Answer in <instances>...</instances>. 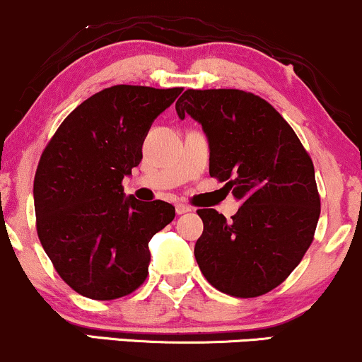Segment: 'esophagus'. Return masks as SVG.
I'll return each instance as SVG.
<instances>
[{"instance_id":"34e87169","label":"esophagus","mask_w":362,"mask_h":362,"mask_svg":"<svg viewBox=\"0 0 362 362\" xmlns=\"http://www.w3.org/2000/svg\"><path fill=\"white\" fill-rule=\"evenodd\" d=\"M175 211H177V214H185V213H189V211H192V207L187 206V204H177Z\"/></svg>"}]
</instances>
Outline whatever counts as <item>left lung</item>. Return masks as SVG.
<instances>
[{
	"label": "left lung",
	"mask_w": 362,
	"mask_h": 362,
	"mask_svg": "<svg viewBox=\"0 0 362 362\" xmlns=\"http://www.w3.org/2000/svg\"><path fill=\"white\" fill-rule=\"evenodd\" d=\"M175 109L202 124L209 175L242 202L230 221L216 209L197 211L204 223L194 248L199 269L224 294L262 296L288 279L313 242V161L279 112L250 91L190 88Z\"/></svg>",
	"instance_id": "obj_1"
}]
</instances>
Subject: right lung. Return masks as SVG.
<instances>
[{
	"mask_svg": "<svg viewBox=\"0 0 362 362\" xmlns=\"http://www.w3.org/2000/svg\"><path fill=\"white\" fill-rule=\"evenodd\" d=\"M184 88L115 85L68 115L34 178L37 235L61 279L90 300H117L146 281L148 243L175 218L165 201L124 197L153 120Z\"/></svg>",
	"mask_w": 362,
	"mask_h": 362,
	"instance_id": "obj_1",
	"label": "right lung"
}]
</instances>
